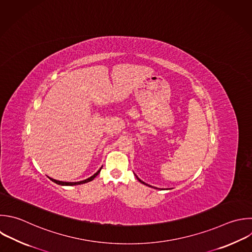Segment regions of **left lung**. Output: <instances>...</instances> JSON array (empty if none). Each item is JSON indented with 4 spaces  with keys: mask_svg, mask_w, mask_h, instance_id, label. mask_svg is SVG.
<instances>
[{
    "mask_svg": "<svg viewBox=\"0 0 252 252\" xmlns=\"http://www.w3.org/2000/svg\"><path fill=\"white\" fill-rule=\"evenodd\" d=\"M136 177H137V176H136ZM137 179H138V180H139V181H140V182H142V183H144V184H146V183H145V182H143V181H142V180H140V179H139V178H138V177H137ZM147 185H148V184H147ZM148 186H150V185H148Z\"/></svg>",
    "mask_w": 252,
    "mask_h": 252,
    "instance_id": "obj_1",
    "label": "left lung"
}]
</instances>
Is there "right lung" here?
I'll use <instances>...</instances> for the list:
<instances>
[{"mask_svg":"<svg viewBox=\"0 0 252 252\" xmlns=\"http://www.w3.org/2000/svg\"><path fill=\"white\" fill-rule=\"evenodd\" d=\"M101 168H102V166L100 167V169L99 170H97V172H95L93 176H91L90 178H88V179H86V180H83V181H79V182H64V181H59V180H56V179H52V178H50L53 182H55V183H57V184H59V185H69V186H71V185H78V184H83V183H87V182H90V181H92V180H94V177L100 172V170H101Z\"/></svg>","mask_w":252,"mask_h":252,"instance_id":"right-lung-1","label":"right lung"}]
</instances>
